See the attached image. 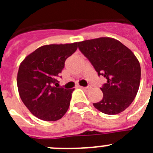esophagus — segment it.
Segmentation results:
<instances>
[{"label":"esophagus","mask_w":153,"mask_h":153,"mask_svg":"<svg viewBox=\"0 0 153 153\" xmlns=\"http://www.w3.org/2000/svg\"><path fill=\"white\" fill-rule=\"evenodd\" d=\"M80 88H82V89H83V90H87V91H88L89 90H90V88H91V86H85V87H83V86H81Z\"/></svg>","instance_id":"34e87169"}]
</instances>
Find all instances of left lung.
I'll use <instances>...</instances> for the list:
<instances>
[{
    "label": "left lung",
    "instance_id": "1",
    "mask_svg": "<svg viewBox=\"0 0 153 153\" xmlns=\"http://www.w3.org/2000/svg\"><path fill=\"white\" fill-rule=\"evenodd\" d=\"M78 48L99 76L107 79L100 88L103 97L93 103L94 107L108 115L124 111L134 100L140 87L141 68L133 53L121 42L109 37L79 42Z\"/></svg>",
    "mask_w": 153,
    "mask_h": 153
}]
</instances>
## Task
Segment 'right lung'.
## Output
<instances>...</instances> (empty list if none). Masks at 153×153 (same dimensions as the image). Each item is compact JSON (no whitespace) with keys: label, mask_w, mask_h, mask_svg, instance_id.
Listing matches in <instances>:
<instances>
[{"label":"right lung","mask_w":153,"mask_h":153,"mask_svg":"<svg viewBox=\"0 0 153 153\" xmlns=\"http://www.w3.org/2000/svg\"><path fill=\"white\" fill-rule=\"evenodd\" d=\"M76 49L77 43L43 46L20 65L19 94L24 105L37 118L56 121L67 113L74 89L66 90L56 85L65 61Z\"/></svg>","instance_id":"right-lung-1"}]
</instances>
